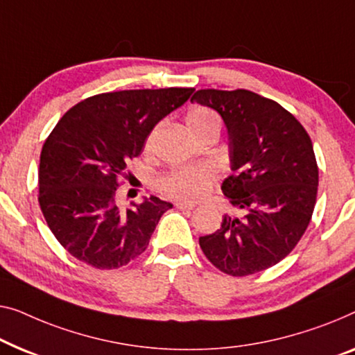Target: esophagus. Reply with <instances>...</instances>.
<instances>
[{
	"mask_svg": "<svg viewBox=\"0 0 355 355\" xmlns=\"http://www.w3.org/2000/svg\"><path fill=\"white\" fill-rule=\"evenodd\" d=\"M197 205L192 202H176V208L179 209H193Z\"/></svg>",
	"mask_w": 355,
	"mask_h": 355,
	"instance_id": "esophagus-1",
	"label": "esophagus"
}]
</instances>
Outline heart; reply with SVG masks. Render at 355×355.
<instances>
[{
    "label": "heart",
    "instance_id": "heart-1",
    "mask_svg": "<svg viewBox=\"0 0 355 355\" xmlns=\"http://www.w3.org/2000/svg\"><path fill=\"white\" fill-rule=\"evenodd\" d=\"M186 123L190 132H195L198 130H203V128L207 126L219 125V118L213 110L207 109V107H192L186 115ZM157 130L158 128H155L147 137V150L152 147ZM214 181L216 173L211 166H181L174 168L166 174H163V176L158 179V189H160L163 193L169 195V197L195 200L207 193L208 190L211 189Z\"/></svg>",
    "mask_w": 355,
    "mask_h": 355
}]
</instances>
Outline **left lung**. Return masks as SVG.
Returning <instances> with one entry per match:
<instances>
[{
	"mask_svg": "<svg viewBox=\"0 0 355 355\" xmlns=\"http://www.w3.org/2000/svg\"><path fill=\"white\" fill-rule=\"evenodd\" d=\"M223 116L230 169L223 192L234 207L200 248L224 274L245 277L280 263L314 213L318 168L309 135L275 101L246 89H200L192 96Z\"/></svg>",
	"mask_w": 355,
	"mask_h": 355,
	"instance_id": "obj_1",
	"label": "left lung"
}]
</instances>
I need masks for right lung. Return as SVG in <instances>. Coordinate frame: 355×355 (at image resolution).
<instances>
[{
    "label": "right lung",
    "mask_w": 355,
    "mask_h": 355,
    "mask_svg": "<svg viewBox=\"0 0 355 355\" xmlns=\"http://www.w3.org/2000/svg\"><path fill=\"white\" fill-rule=\"evenodd\" d=\"M193 88L128 89L88 97L60 118L40 157L38 202L51 232L96 269L141 256L171 203L152 197L121 207L118 186L162 118Z\"/></svg>",
    "instance_id": "add662e5"
}]
</instances>
